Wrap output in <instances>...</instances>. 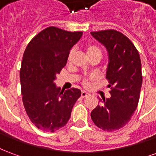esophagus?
I'll list each match as a JSON object with an SVG mask.
<instances>
[{
  "mask_svg": "<svg viewBox=\"0 0 156 156\" xmlns=\"http://www.w3.org/2000/svg\"><path fill=\"white\" fill-rule=\"evenodd\" d=\"M88 96H89V94H88V93H87V92L83 91L81 93V97L83 98H86V97H88Z\"/></svg>",
  "mask_w": 156,
  "mask_h": 156,
  "instance_id": "34e87169",
  "label": "esophagus"
}]
</instances>
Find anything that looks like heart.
I'll use <instances>...</instances> for the list:
<instances>
[{"mask_svg": "<svg viewBox=\"0 0 156 156\" xmlns=\"http://www.w3.org/2000/svg\"><path fill=\"white\" fill-rule=\"evenodd\" d=\"M85 50L87 51V54L89 58H91L92 56H94V55H101L102 51L101 49L98 48L97 45L93 44V43H89V44L86 45V47H85ZM73 54H74V51L73 50H71V51H69V53H68V62L71 61L72 58L73 57ZM82 83L83 85H84V86H88V79H83V81H82Z\"/></svg>", "mask_w": 156, "mask_h": 156, "instance_id": "obj_1", "label": "heart"}]
</instances>
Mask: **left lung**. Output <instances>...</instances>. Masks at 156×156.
Here are the masks:
<instances>
[{
	"label": "left lung",
	"mask_w": 156,
	"mask_h": 156,
	"mask_svg": "<svg viewBox=\"0 0 156 156\" xmlns=\"http://www.w3.org/2000/svg\"><path fill=\"white\" fill-rule=\"evenodd\" d=\"M91 35L108 51L106 78L111 88V97L103 98L91 112L92 120L103 130H117L129 123L137 108L142 86L140 58L132 41L116 30L92 32Z\"/></svg>",
	"instance_id": "8db88e82"
}]
</instances>
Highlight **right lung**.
<instances>
[{
  "mask_svg": "<svg viewBox=\"0 0 156 156\" xmlns=\"http://www.w3.org/2000/svg\"><path fill=\"white\" fill-rule=\"evenodd\" d=\"M82 35V32L49 27L35 36L24 51L20 70L22 102L29 119L39 129L54 132L63 127L81 96L78 88L60 91L54 80Z\"/></svg>",
  "mask_w": 156,
  "mask_h": 156,
  "instance_id": "add662e5",
  "label": "right lung"
}]
</instances>
